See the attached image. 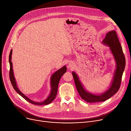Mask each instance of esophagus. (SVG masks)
I'll list each match as a JSON object with an SVG mask.
<instances>
[{
	"mask_svg": "<svg viewBox=\"0 0 131 131\" xmlns=\"http://www.w3.org/2000/svg\"><path fill=\"white\" fill-rule=\"evenodd\" d=\"M73 66V64L72 63H70L68 64V67H72Z\"/></svg>",
	"mask_w": 131,
	"mask_h": 131,
	"instance_id": "34e87169",
	"label": "esophagus"
}]
</instances>
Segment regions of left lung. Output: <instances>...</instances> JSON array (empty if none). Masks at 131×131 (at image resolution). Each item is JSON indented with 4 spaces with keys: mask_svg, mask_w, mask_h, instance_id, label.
<instances>
[{
    "mask_svg": "<svg viewBox=\"0 0 131 131\" xmlns=\"http://www.w3.org/2000/svg\"><path fill=\"white\" fill-rule=\"evenodd\" d=\"M102 42L110 47L116 62V70L111 86L105 92L100 95H95L86 91L82 86L77 74L72 73L75 84L80 97L88 102H98L107 100L117 92L121 84L123 73L125 66V58L117 35L115 31L107 33Z\"/></svg>",
    "mask_w": 131,
    "mask_h": 131,
    "instance_id": "left-lung-1",
    "label": "left lung"
}]
</instances>
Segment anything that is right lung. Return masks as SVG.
Here are the masks:
<instances>
[{
    "mask_svg": "<svg viewBox=\"0 0 131 131\" xmlns=\"http://www.w3.org/2000/svg\"><path fill=\"white\" fill-rule=\"evenodd\" d=\"M12 49L10 50L9 55V65H10V70H9V79L10 81L12 83V85L14 89V90L22 97L25 99L26 101L30 102L31 104L33 105H48L49 104L51 103L54 99L56 98V96L57 94V91H58V86L59 81L60 80L61 77L63 76V75L66 72L67 68L65 66H63L60 69L57 71L56 72H54L52 77L51 78V92L48 97L45 101L43 102H34L31 100H30L29 98H27L26 96H25L23 93H22L20 92L19 89H18L16 83L15 81V79L14 77V73H13V64L12 62Z\"/></svg>",
    "mask_w": 131,
    "mask_h": 131,
    "instance_id": "obj_1",
    "label": "right lung"
}]
</instances>
